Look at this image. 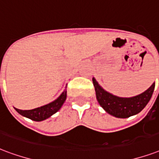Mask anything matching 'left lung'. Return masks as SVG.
<instances>
[{
  "label": "left lung",
  "instance_id": "left-lung-1",
  "mask_svg": "<svg viewBox=\"0 0 159 159\" xmlns=\"http://www.w3.org/2000/svg\"><path fill=\"white\" fill-rule=\"evenodd\" d=\"M93 82L100 106L107 113L119 118H127L141 112L150 101L155 88V82H153L148 90L139 95L132 98H120L104 90L94 77Z\"/></svg>",
  "mask_w": 159,
  "mask_h": 159
}]
</instances>
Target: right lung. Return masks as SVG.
Returning <instances> with one entry per match:
<instances>
[{
  "label": "right lung",
  "instance_id": "obj_1",
  "mask_svg": "<svg viewBox=\"0 0 159 159\" xmlns=\"http://www.w3.org/2000/svg\"><path fill=\"white\" fill-rule=\"evenodd\" d=\"M66 91L65 89L63 93H61L57 98L47 105L31 109V110H20V109L16 108V107L14 108L19 114L23 117H26L27 118L33 120V121H36V122H40V121H43V120L50 117L52 115L59 111L61 106L63 105L64 102L66 101Z\"/></svg>",
  "mask_w": 159,
  "mask_h": 159
}]
</instances>
